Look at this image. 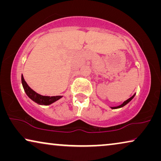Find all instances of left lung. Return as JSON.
I'll return each mask as SVG.
<instances>
[{"instance_id":"obj_1","label":"left lung","mask_w":161,"mask_h":161,"mask_svg":"<svg viewBox=\"0 0 161 161\" xmlns=\"http://www.w3.org/2000/svg\"><path fill=\"white\" fill-rule=\"evenodd\" d=\"M135 95H136V94H134L133 96L131 97H130L129 99H127V100H126V101H125L124 103H122V104H121L120 105H119V106H116V107H111L112 109H116V108H122V107H124L125 105H127V103H128L129 102H130V101L133 100V98L134 97H135Z\"/></svg>"}]
</instances>
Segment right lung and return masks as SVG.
<instances>
[{
    "instance_id": "obj_1",
    "label": "right lung",
    "mask_w": 161,
    "mask_h": 161,
    "mask_svg": "<svg viewBox=\"0 0 161 161\" xmlns=\"http://www.w3.org/2000/svg\"><path fill=\"white\" fill-rule=\"evenodd\" d=\"M21 80H22V84H23L24 91H25V94H27V96L31 99V100H32L34 102H35L39 105H50L52 104V103L56 102V101L58 100L59 99H61L63 97V96L50 97V96L41 95V94L36 93V92H34V90L31 89V87L27 84V83L25 82L23 75H22L21 76Z\"/></svg>"
}]
</instances>
